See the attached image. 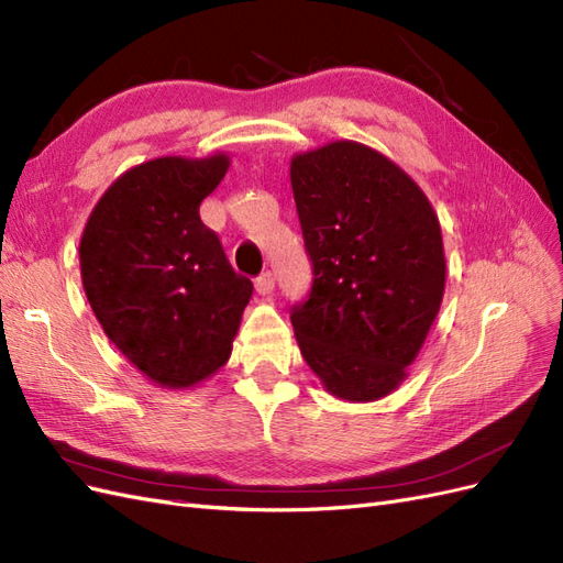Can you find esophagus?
I'll return each instance as SVG.
<instances>
[{
    "label": "esophagus",
    "mask_w": 563,
    "mask_h": 563,
    "mask_svg": "<svg viewBox=\"0 0 563 563\" xmlns=\"http://www.w3.org/2000/svg\"><path fill=\"white\" fill-rule=\"evenodd\" d=\"M255 291H258V296H269L275 291V277H272V272H263V275L255 279Z\"/></svg>",
    "instance_id": "1"
}]
</instances>
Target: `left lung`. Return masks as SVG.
I'll list each match as a JSON object with an SVG mask.
<instances>
[{
    "mask_svg": "<svg viewBox=\"0 0 563 563\" xmlns=\"http://www.w3.org/2000/svg\"><path fill=\"white\" fill-rule=\"evenodd\" d=\"M291 187L314 272L291 314L302 360L331 397L378 401L406 380L444 300L439 218L399 164L356 141L298 152Z\"/></svg>",
    "mask_w": 563,
    "mask_h": 563,
    "instance_id": "1",
    "label": "left lung"
}]
</instances>
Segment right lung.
Wrapping results in <instances>:
<instances>
[{
    "label": "right lung",
    "instance_id": "obj_1",
    "mask_svg": "<svg viewBox=\"0 0 563 563\" xmlns=\"http://www.w3.org/2000/svg\"><path fill=\"white\" fill-rule=\"evenodd\" d=\"M228 152L131 166L98 199L79 242L81 286L114 347L164 389L197 387L232 354L253 284L199 218Z\"/></svg>",
    "mask_w": 563,
    "mask_h": 563
}]
</instances>
